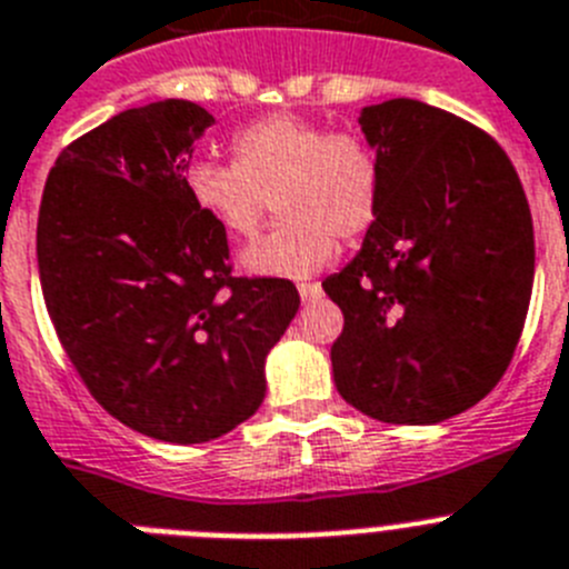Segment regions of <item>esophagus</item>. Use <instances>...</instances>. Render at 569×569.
<instances>
[{
	"instance_id": "obj_1",
	"label": "esophagus",
	"mask_w": 569,
	"mask_h": 569,
	"mask_svg": "<svg viewBox=\"0 0 569 569\" xmlns=\"http://www.w3.org/2000/svg\"><path fill=\"white\" fill-rule=\"evenodd\" d=\"M298 291H300V298H303V303H312V300H318L320 295H323L320 283H300Z\"/></svg>"
}]
</instances>
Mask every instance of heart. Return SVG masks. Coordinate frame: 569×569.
I'll return each instance as SVG.
<instances>
[{
	"mask_svg": "<svg viewBox=\"0 0 569 569\" xmlns=\"http://www.w3.org/2000/svg\"><path fill=\"white\" fill-rule=\"evenodd\" d=\"M234 166L194 162L186 191L200 214L229 237H251L269 200L283 223L243 251V269L263 278H309L355 243L378 217L380 174L372 148L329 134L312 120L274 113L231 137Z\"/></svg>",
	"mask_w": 569,
	"mask_h": 569,
	"instance_id": "1",
	"label": "heart"
}]
</instances>
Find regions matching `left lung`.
<instances>
[{
	"mask_svg": "<svg viewBox=\"0 0 569 569\" xmlns=\"http://www.w3.org/2000/svg\"><path fill=\"white\" fill-rule=\"evenodd\" d=\"M380 174L378 217L352 263L323 280L343 312L335 387L383 423H438L476 407L510 367L536 246L503 148L418 100L360 111Z\"/></svg>",
	"mask_w": 569,
	"mask_h": 569,
	"instance_id": "left-lung-1",
	"label": "left lung"
}]
</instances>
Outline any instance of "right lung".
Segmentation results:
<instances>
[{"mask_svg": "<svg viewBox=\"0 0 569 569\" xmlns=\"http://www.w3.org/2000/svg\"><path fill=\"white\" fill-rule=\"evenodd\" d=\"M206 108H128L57 157L37 223L48 315L88 392L134 432L202 443L266 398V355L298 315L289 280L234 278L186 191Z\"/></svg>", "mask_w": 569, "mask_h": 569, "instance_id": "add662e5", "label": "right lung"}]
</instances>
